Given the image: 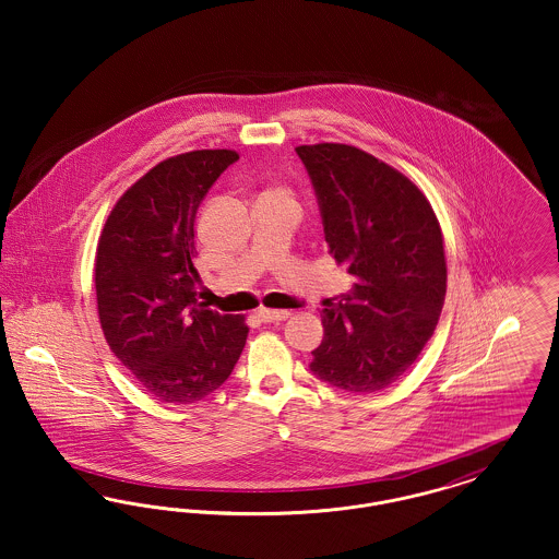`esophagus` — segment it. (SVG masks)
I'll use <instances>...</instances> for the list:
<instances>
[{
    "mask_svg": "<svg viewBox=\"0 0 559 559\" xmlns=\"http://www.w3.org/2000/svg\"><path fill=\"white\" fill-rule=\"evenodd\" d=\"M258 317L264 322H278V320H287L292 317V312L287 310H270V308H260Z\"/></svg>",
    "mask_w": 559,
    "mask_h": 559,
    "instance_id": "1",
    "label": "esophagus"
}]
</instances>
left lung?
<instances>
[{
	"label": "left lung",
	"instance_id": "1",
	"mask_svg": "<svg viewBox=\"0 0 559 559\" xmlns=\"http://www.w3.org/2000/svg\"><path fill=\"white\" fill-rule=\"evenodd\" d=\"M319 201L329 253L354 285L322 310L310 371L333 388L392 385L426 347L447 295L444 242L426 194L347 144L297 146Z\"/></svg>",
	"mask_w": 559,
	"mask_h": 559
}]
</instances>
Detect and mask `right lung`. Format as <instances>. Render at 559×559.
<instances>
[{"label": "right lung", "mask_w": 559, "mask_h": 559, "mask_svg": "<svg viewBox=\"0 0 559 559\" xmlns=\"http://www.w3.org/2000/svg\"><path fill=\"white\" fill-rule=\"evenodd\" d=\"M235 151L160 160L117 201L96 251L98 317L112 354L160 402L210 396L247 342L245 317L197 299L194 217Z\"/></svg>", "instance_id": "add662e5"}]
</instances>
